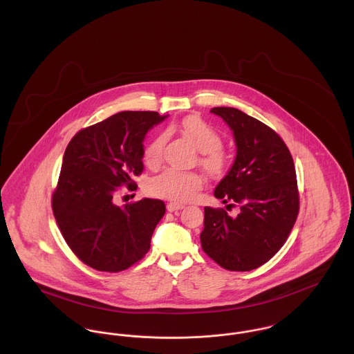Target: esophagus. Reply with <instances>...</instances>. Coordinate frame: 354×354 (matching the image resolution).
<instances>
[{"label": "esophagus", "mask_w": 354, "mask_h": 354, "mask_svg": "<svg viewBox=\"0 0 354 354\" xmlns=\"http://www.w3.org/2000/svg\"><path fill=\"white\" fill-rule=\"evenodd\" d=\"M166 208H167V211L169 212H173V211H178V209H183L184 208V205L183 204H178V203H167V205H166Z\"/></svg>", "instance_id": "34e87169"}]
</instances>
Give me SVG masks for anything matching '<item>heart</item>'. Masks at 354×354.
Here are the masks:
<instances>
[{
	"instance_id": "heart-1",
	"label": "heart",
	"mask_w": 354,
	"mask_h": 354,
	"mask_svg": "<svg viewBox=\"0 0 354 354\" xmlns=\"http://www.w3.org/2000/svg\"><path fill=\"white\" fill-rule=\"evenodd\" d=\"M180 129L201 151L199 162L209 176L215 177L226 170L229 156L222 150V136L215 128L199 115H189L181 121ZM165 142L166 136L159 133L146 145L143 151L146 163L156 165L160 162ZM202 185V176L198 173L167 169L152 178L149 184V191L152 196L184 203L191 201Z\"/></svg>"
}]
</instances>
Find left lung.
I'll list each match as a JSON object with an SVG mask.
<instances>
[{
  "instance_id": "obj_1",
  "label": "left lung",
  "mask_w": 354,
  "mask_h": 354,
  "mask_svg": "<svg viewBox=\"0 0 354 354\" xmlns=\"http://www.w3.org/2000/svg\"><path fill=\"white\" fill-rule=\"evenodd\" d=\"M230 127L236 160L214 191L216 199L238 207H204L201 241L204 252L229 271H251L267 263L286 243L299 215L295 162L281 136L234 107H212Z\"/></svg>"
}]
</instances>
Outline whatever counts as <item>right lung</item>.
Here are the masks:
<instances>
[{"instance_id": "obj_1", "label": "right lung", "mask_w": 354, "mask_h": 354, "mask_svg": "<svg viewBox=\"0 0 354 354\" xmlns=\"http://www.w3.org/2000/svg\"><path fill=\"white\" fill-rule=\"evenodd\" d=\"M165 118L156 111H121L79 131L64 153L51 207L59 232L84 264L120 272L150 250L165 203L143 199L115 204L120 187L138 188L143 140Z\"/></svg>"}]
</instances>
